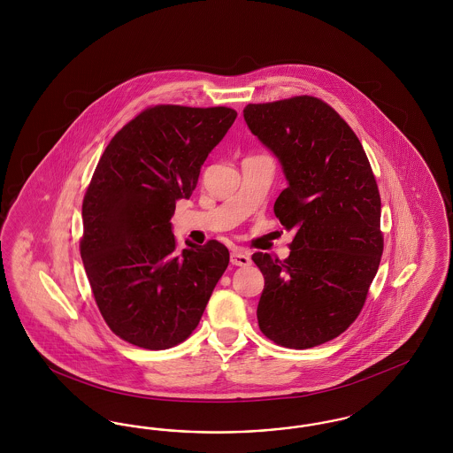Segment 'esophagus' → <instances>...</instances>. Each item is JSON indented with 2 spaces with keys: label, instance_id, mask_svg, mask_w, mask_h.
<instances>
[{
  "label": "esophagus",
  "instance_id": "esophagus-1",
  "mask_svg": "<svg viewBox=\"0 0 453 453\" xmlns=\"http://www.w3.org/2000/svg\"><path fill=\"white\" fill-rule=\"evenodd\" d=\"M231 263L236 265V266H250L253 261H251V253L242 250V248H237L233 253H231Z\"/></svg>",
  "mask_w": 453,
  "mask_h": 453
}]
</instances>
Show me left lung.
Returning a JSON list of instances; mask_svg holds the SVG:
<instances>
[{"mask_svg":"<svg viewBox=\"0 0 453 453\" xmlns=\"http://www.w3.org/2000/svg\"><path fill=\"white\" fill-rule=\"evenodd\" d=\"M242 113L280 161L288 185L273 211L294 233L288 258L253 255L265 277L259 329L285 348L323 345L358 318L380 265L375 176L355 132L319 98L250 104Z\"/></svg>","mask_w":453,"mask_h":453,"instance_id":"left-lung-1","label":"left lung"}]
</instances>
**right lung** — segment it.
I'll list each match as a JSON object with an SVG mask.
<instances>
[{
    "instance_id": "right-lung-1",
    "label": "right lung",
    "mask_w": 453,
    "mask_h": 453,
    "mask_svg": "<svg viewBox=\"0 0 453 453\" xmlns=\"http://www.w3.org/2000/svg\"><path fill=\"white\" fill-rule=\"evenodd\" d=\"M236 117L227 107L146 108L113 135L96 165L80 251L105 323L130 345L166 349L185 342L229 265L216 239L187 241L180 251L170 220Z\"/></svg>"
}]
</instances>
